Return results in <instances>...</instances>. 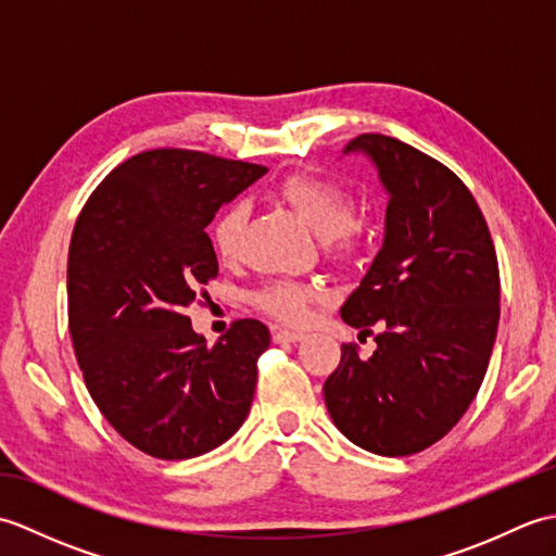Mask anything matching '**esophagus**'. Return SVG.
Returning <instances> with one entry per match:
<instances>
[{
  "label": "esophagus",
  "instance_id": "obj_1",
  "mask_svg": "<svg viewBox=\"0 0 556 556\" xmlns=\"http://www.w3.org/2000/svg\"><path fill=\"white\" fill-rule=\"evenodd\" d=\"M271 339H275V344H289V341H301L303 332H296V329L277 327L275 332H271Z\"/></svg>",
  "mask_w": 556,
  "mask_h": 556
}]
</instances>
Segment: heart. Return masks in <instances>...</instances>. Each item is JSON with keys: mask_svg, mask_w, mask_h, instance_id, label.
Returning a JSON list of instances; mask_svg holds the SVG:
<instances>
[{"mask_svg": "<svg viewBox=\"0 0 556 556\" xmlns=\"http://www.w3.org/2000/svg\"><path fill=\"white\" fill-rule=\"evenodd\" d=\"M277 198L289 205L308 227L325 241H332L339 248H349L356 239L353 227V203L351 195L334 181L313 179V176H287L277 186ZM248 210L243 203H231L224 207L217 219L212 222V245L222 260H233L239 255L241 233L245 227ZM315 291L296 281H275L267 285L255 296V303L277 317L281 323L301 325L311 317Z\"/></svg>", "mask_w": 556, "mask_h": 556, "instance_id": "obj_1", "label": "heart"}]
</instances>
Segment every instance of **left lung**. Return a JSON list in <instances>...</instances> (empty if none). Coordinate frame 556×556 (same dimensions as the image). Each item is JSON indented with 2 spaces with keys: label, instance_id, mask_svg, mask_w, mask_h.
<instances>
[{
  "label": "left lung",
  "instance_id": "obj_1",
  "mask_svg": "<svg viewBox=\"0 0 556 556\" xmlns=\"http://www.w3.org/2000/svg\"><path fill=\"white\" fill-rule=\"evenodd\" d=\"M387 193L384 239L341 320L370 334L375 353L341 346L325 404L353 444L408 456L454 428L473 404L500 323V265L488 222L458 176L396 138L365 134Z\"/></svg>",
  "mask_w": 556,
  "mask_h": 556
}]
</instances>
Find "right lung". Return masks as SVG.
Segmentation results:
<instances>
[{
    "instance_id": "add662e5",
    "label": "right lung",
    "mask_w": 556,
    "mask_h": 556,
    "mask_svg": "<svg viewBox=\"0 0 556 556\" xmlns=\"http://www.w3.org/2000/svg\"><path fill=\"white\" fill-rule=\"evenodd\" d=\"M267 167L148 150L92 191L68 245V329L88 392L126 442L164 460L207 454L253 404L260 320L207 346L184 311L217 277L207 224Z\"/></svg>"
}]
</instances>
